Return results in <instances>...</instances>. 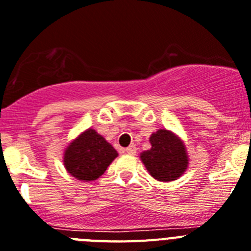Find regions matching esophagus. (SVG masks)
Segmentation results:
<instances>
[{"mask_svg": "<svg viewBox=\"0 0 251 251\" xmlns=\"http://www.w3.org/2000/svg\"><path fill=\"white\" fill-rule=\"evenodd\" d=\"M124 151L127 152V154H131V155H135V154H136V147H135V145H130V147L126 148Z\"/></svg>", "mask_w": 251, "mask_h": 251, "instance_id": "obj_1", "label": "esophagus"}]
</instances>
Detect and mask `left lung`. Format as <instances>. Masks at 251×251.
<instances>
[{
  "label": "left lung",
  "instance_id": "8db88e82",
  "mask_svg": "<svg viewBox=\"0 0 251 251\" xmlns=\"http://www.w3.org/2000/svg\"><path fill=\"white\" fill-rule=\"evenodd\" d=\"M151 149L144 151L141 160L152 177L162 182L177 179L188 165L186 148L174 134L158 130L150 136Z\"/></svg>",
  "mask_w": 251,
  "mask_h": 251
}]
</instances>
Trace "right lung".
<instances>
[{
    "mask_svg": "<svg viewBox=\"0 0 251 251\" xmlns=\"http://www.w3.org/2000/svg\"><path fill=\"white\" fill-rule=\"evenodd\" d=\"M116 156L112 145L93 128H88L67 148L64 165L74 178L89 182L101 177Z\"/></svg>",
    "mask_w": 251,
    "mask_h": 251,
    "instance_id": "right-lung-1",
    "label": "right lung"
}]
</instances>
